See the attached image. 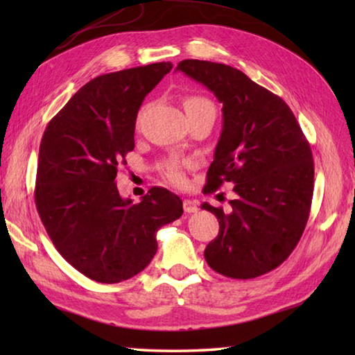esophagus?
<instances>
[{
    "instance_id": "1",
    "label": "esophagus",
    "mask_w": 355,
    "mask_h": 355,
    "mask_svg": "<svg viewBox=\"0 0 355 355\" xmlns=\"http://www.w3.org/2000/svg\"><path fill=\"white\" fill-rule=\"evenodd\" d=\"M183 209H184L186 214H195L198 210V206H197V202L192 201V200H184L183 201Z\"/></svg>"
}]
</instances>
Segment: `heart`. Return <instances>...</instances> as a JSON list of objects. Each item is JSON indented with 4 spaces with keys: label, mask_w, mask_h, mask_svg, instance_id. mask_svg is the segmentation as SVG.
Instances as JSON below:
<instances>
[{
    "label": "heart",
    "mask_w": 355,
    "mask_h": 355,
    "mask_svg": "<svg viewBox=\"0 0 355 355\" xmlns=\"http://www.w3.org/2000/svg\"><path fill=\"white\" fill-rule=\"evenodd\" d=\"M186 112L189 111H202V110H215L212 102L202 96H191L187 97L184 102ZM164 177L168 178V182L173 184H183L184 182V173L182 166L177 163H171L164 168Z\"/></svg>",
    "instance_id": "b5f03b06"
}]
</instances>
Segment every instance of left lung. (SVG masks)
I'll use <instances>...</instances> for the list:
<instances>
[{
	"mask_svg": "<svg viewBox=\"0 0 355 355\" xmlns=\"http://www.w3.org/2000/svg\"><path fill=\"white\" fill-rule=\"evenodd\" d=\"M177 71L223 103V131L207 171V193L232 183V212L205 202L220 223L205 250L209 267L232 279L276 268L297 245L310 216L314 163L310 143L281 97L230 65L184 59Z\"/></svg>",
	"mask_w": 355,
	"mask_h": 355,
	"instance_id": "8db88e82",
	"label": "left lung"
}]
</instances>
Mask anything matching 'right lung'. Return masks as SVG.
I'll use <instances>...</instances> for the list:
<instances>
[{"label":"right lung","instance_id":"add662e5","mask_svg":"<svg viewBox=\"0 0 355 355\" xmlns=\"http://www.w3.org/2000/svg\"><path fill=\"white\" fill-rule=\"evenodd\" d=\"M171 70V62H157L94 78L44 131L37 214L62 258L96 282L140 273L157 253V232L183 214V201L168 189L153 187L134 205L116 184L134 149L140 105Z\"/></svg>","mask_w":355,"mask_h":355}]
</instances>
